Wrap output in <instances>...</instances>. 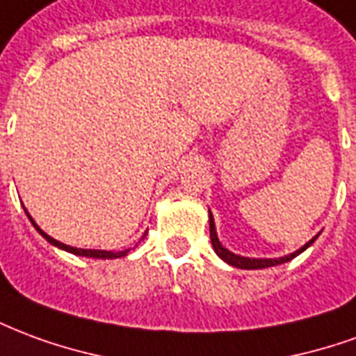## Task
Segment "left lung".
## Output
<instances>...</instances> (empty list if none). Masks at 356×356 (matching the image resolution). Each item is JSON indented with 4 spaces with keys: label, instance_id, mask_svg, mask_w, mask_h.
I'll return each mask as SVG.
<instances>
[{
    "label": "left lung",
    "instance_id": "left-lung-1",
    "mask_svg": "<svg viewBox=\"0 0 356 356\" xmlns=\"http://www.w3.org/2000/svg\"><path fill=\"white\" fill-rule=\"evenodd\" d=\"M209 238H211V246H213V250H216V254L219 255L225 263H229V265H232V267L248 268V270H252V268H267V267H275V265H280V263L290 261V259H293V257H298L301 252H305L307 248L311 246L314 240L318 238V234H316L314 238L309 240L305 246L299 248L298 252H293V254L290 255H284V257H278V259H263V257L255 259V257H242V255L232 254L231 250H227V248L221 246V242H219V238H217L216 221H213V216H211V211H209Z\"/></svg>",
    "mask_w": 356,
    "mask_h": 356
}]
</instances>
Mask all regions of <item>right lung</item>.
<instances>
[{"label":"right lung","mask_w":356,"mask_h":356,"mask_svg":"<svg viewBox=\"0 0 356 356\" xmlns=\"http://www.w3.org/2000/svg\"><path fill=\"white\" fill-rule=\"evenodd\" d=\"M24 211H26V209H24ZM26 216H28V219L32 221V225L35 227V231L40 232V234H42L43 238L47 240L49 244L60 248V250H65V252H70V254H74V255H81V257H95V259H116V257H124V255H127V252H129V250H124V252H106V250H81V248L66 246V244H63V242H58V240L51 238L47 232H43L42 229H40V227L35 225V221L32 219V216H30L28 211H26ZM145 234H147V232H145ZM143 238H145V236H143Z\"/></svg>","instance_id":"add662e5"}]
</instances>
